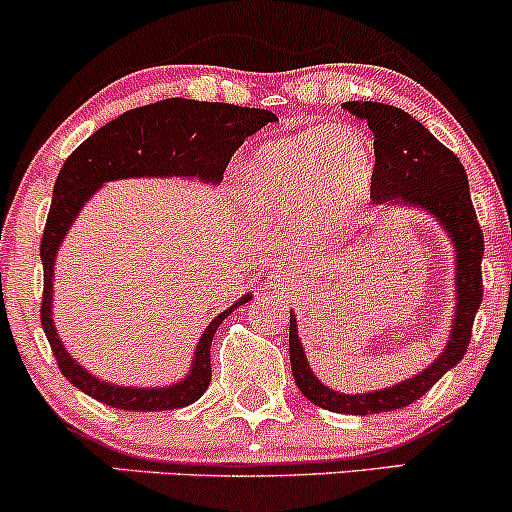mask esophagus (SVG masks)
<instances>
[{"label": "esophagus", "instance_id": "esophagus-1", "mask_svg": "<svg viewBox=\"0 0 512 512\" xmlns=\"http://www.w3.org/2000/svg\"><path fill=\"white\" fill-rule=\"evenodd\" d=\"M265 289L267 291H286V289H291V277H289V274H272V277H267Z\"/></svg>", "mask_w": 512, "mask_h": 512}]
</instances>
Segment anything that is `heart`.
Segmentation results:
<instances>
[{
    "instance_id": "heart-1",
    "label": "heart",
    "mask_w": 512,
    "mask_h": 512,
    "mask_svg": "<svg viewBox=\"0 0 512 512\" xmlns=\"http://www.w3.org/2000/svg\"><path fill=\"white\" fill-rule=\"evenodd\" d=\"M376 155L355 126H316L255 145L233 167L238 204L311 255L342 238L372 196Z\"/></svg>"
}]
</instances>
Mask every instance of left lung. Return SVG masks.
<instances>
[{"label": "left lung", "mask_w": 512, "mask_h": 512, "mask_svg": "<svg viewBox=\"0 0 512 512\" xmlns=\"http://www.w3.org/2000/svg\"><path fill=\"white\" fill-rule=\"evenodd\" d=\"M350 114L362 119L374 133L376 182L372 201L386 209H413L440 226L454 252V311L445 347L425 369L398 384L364 393H342L323 384L306 357L299 335V320H289L291 372L299 391L313 406L333 413L374 415L396 411L425 396L435 381L457 367L469 347L471 325L479 311L484 286H481V257L484 233L471 206L469 179L452 150L445 148L428 128L411 114L376 101H347Z\"/></svg>", "instance_id": "obj_1"}]
</instances>
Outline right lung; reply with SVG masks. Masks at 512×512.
Returning <instances> with one entry per match:
<instances>
[{
	"label": "right lung",
	"instance_id": "right-lung-1",
	"mask_svg": "<svg viewBox=\"0 0 512 512\" xmlns=\"http://www.w3.org/2000/svg\"><path fill=\"white\" fill-rule=\"evenodd\" d=\"M277 116L265 109L221 104V101L165 99L121 114L94 131L65 160L53 187V204L41 240L43 306L41 325L53 347L60 372L72 386L121 411H172L199 401L211 384V340L218 325L235 308L252 301V291L218 313L201 330L187 374L165 386H123L99 379L67 352L53 320L55 260L67 230L77 221L84 204L116 179H196L221 184L230 155L243 140Z\"/></svg>",
	"mask_w": 512,
	"mask_h": 512
}]
</instances>
